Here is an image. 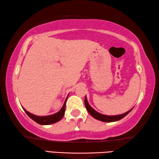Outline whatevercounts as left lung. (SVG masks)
Wrapping results in <instances>:
<instances>
[{
	"mask_svg": "<svg viewBox=\"0 0 159 159\" xmlns=\"http://www.w3.org/2000/svg\"><path fill=\"white\" fill-rule=\"evenodd\" d=\"M84 104H85L86 109L88 110L89 114H90L91 116L93 117V118L97 119V120L103 121V122H114V121L120 120V119H121L125 116H127V115L132 110V108H131L129 111L124 113V114H122L114 115V116H108V115L102 114H101V113L96 111L94 108H93L92 107H91L90 105L88 103V99H87L86 96H85V98H84Z\"/></svg>",
	"mask_w": 159,
	"mask_h": 159,
	"instance_id": "left-lung-1",
	"label": "left lung"
}]
</instances>
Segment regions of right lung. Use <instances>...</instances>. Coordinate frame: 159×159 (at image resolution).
Wrapping results in <instances>:
<instances>
[{"label":"right lung","mask_w":159,"mask_h":159,"mask_svg":"<svg viewBox=\"0 0 159 159\" xmlns=\"http://www.w3.org/2000/svg\"><path fill=\"white\" fill-rule=\"evenodd\" d=\"M68 95H67L66 98L65 100L64 103V105H63L62 108H61L59 111L56 113V114L48 115V116H37V115H34L33 114H32V113L27 111L25 108H23V109L25 110L26 114L29 116L30 118H31L32 120H34L35 122L39 124V125H51V124H54L57 122L58 121H60L61 119L63 118V116H64V113H65V107H66V102L67 98H68Z\"/></svg>","instance_id":"add662e5"}]
</instances>
